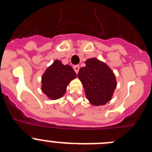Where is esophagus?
I'll list each match as a JSON object with an SVG mask.
<instances>
[{
	"label": "esophagus",
	"mask_w": 152,
	"mask_h": 152,
	"mask_svg": "<svg viewBox=\"0 0 152 152\" xmlns=\"http://www.w3.org/2000/svg\"><path fill=\"white\" fill-rule=\"evenodd\" d=\"M79 69H80V67H79L78 65H75V66H74V70H75V72H76V74L78 73Z\"/></svg>",
	"instance_id": "34e87169"
}]
</instances>
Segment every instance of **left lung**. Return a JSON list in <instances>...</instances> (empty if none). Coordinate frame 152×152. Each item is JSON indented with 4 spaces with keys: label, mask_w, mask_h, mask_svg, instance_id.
Returning <instances> with one entry per match:
<instances>
[{
    "label": "left lung",
    "mask_w": 152,
    "mask_h": 152,
    "mask_svg": "<svg viewBox=\"0 0 152 152\" xmlns=\"http://www.w3.org/2000/svg\"><path fill=\"white\" fill-rule=\"evenodd\" d=\"M84 63L86 66L80 68L77 77L86 97L93 106L105 105L111 100L117 85L116 76L105 62L96 58H88Z\"/></svg>",
    "instance_id": "1"
}]
</instances>
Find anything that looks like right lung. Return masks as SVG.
Instances as JSON below:
<instances>
[{"label":"right lung","mask_w":152,"mask_h":152,"mask_svg":"<svg viewBox=\"0 0 152 152\" xmlns=\"http://www.w3.org/2000/svg\"><path fill=\"white\" fill-rule=\"evenodd\" d=\"M77 77L72 66L55 60L42 76V91L50 100H58L66 92L67 86Z\"/></svg>","instance_id":"obj_1"}]
</instances>
